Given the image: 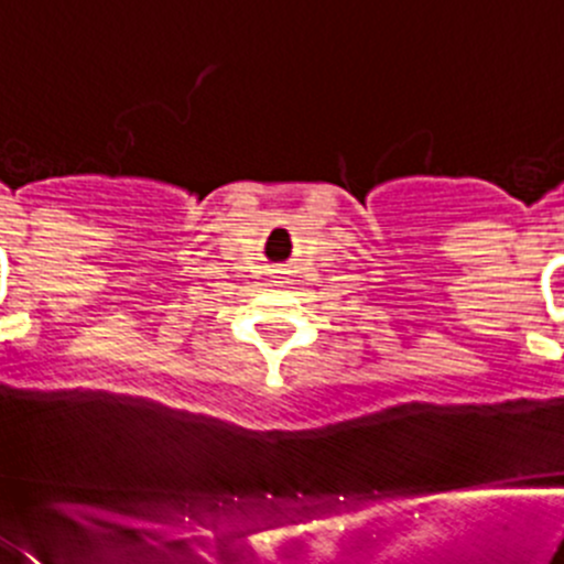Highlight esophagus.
Returning <instances> with one entry per match:
<instances>
[{
  "instance_id": "34e87169",
  "label": "esophagus",
  "mask_w": 564,
  "mask_h": 564,
  "mask_svg": "<svg viewBox=\"0 0 564 564\" xmlns=\"http://www.w3.org/2000/svg\"><path fill=\"white\" fill-rule=\"evenodd\" d=\"M275 275H272V283H278V286H283L286 283V275H283V270H272Z\"/></svg>"
}]
</instances>
